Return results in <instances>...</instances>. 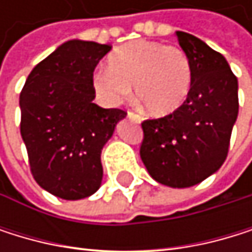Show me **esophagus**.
<instances>
[{
  "mask_svg": "<svg viewBox=\"0 0 252 252\" xmlns=\"http://www.w3.org/2000/svg\"><path fill=\"white\" fill-rule=\"evenodd\" d=\"M127 116H128L130 119H133V121H136V122H142V121H143V118H142L140 115H137V113H134V112H128V113H127Z\"/></svg>",
  "mask_w": 252,
  "mask_h": 252,
  "instance_id": "1",
  "label": "esophagus"
}]
</instances>
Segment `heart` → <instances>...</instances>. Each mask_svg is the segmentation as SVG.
<instances>
[{"label":"heart","instance_id":"heart-1","mask_svg":"<svg viewBox=\"0 0 252 252\" xmlns=\"http://www.w3.org/2000/svg\"><path fill=\"white\" fill-rule=\"evenodd\" d=\"M156 116L177 112L188 99L193 69L188 54L175 46L153 40H134L110 56L109 66L94 75V89L105 104H119L131 94Z\"/></svg>","mask_w":252,"mask_h":252}]
</instances>
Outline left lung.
Wrapping results in <instances>:
<instances>
[{
    "label": "left lung",
    "instance_id": "1",
    "mask_svg": "<svg viewBox=\"0 0 252 252\" xmlns=\"http://www.w3.org/2000/svg\"><path fill=\"white\" fill-rule=\"evenodd\" d=\"M175 34L192 63V91L177 112L142 122L140 158L157 183L183 189L213 175L225 161L239 96L224 56L189 33Z\"/></svg>",
    "mask_w": 252,
    "mask_h": 252
}]
</instances>
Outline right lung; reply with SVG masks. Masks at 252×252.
<instances>
[{"label": "right lung", "instance_id": "add662e5", "mask_svg": "<svg viewBox=\"0 0 252 252\" xmlns=\"http://www.w3.org/2000/svg\"><path fill=\"white\" fill-rule=\"evenodd\" d=\"M110 50L78 39L62 43L33 67L19 96L32 174L62 199H81L99 189L101 150L127 115L94 102V71Z\"/></svg>", "mask_w": 252, "mask_h": 252}]
</instances>
